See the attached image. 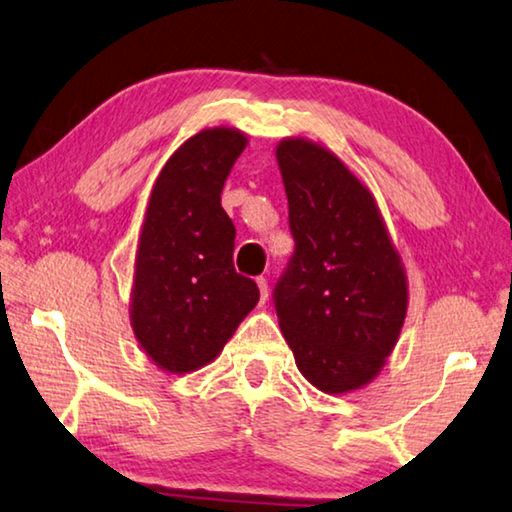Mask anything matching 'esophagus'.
Instances as JSON below:
<instances>
[{"label": "esophagus", "instance_id": "esophagus-1", "mask_svg": "<svg viewBox=\"0 0 512 512\" xmlns=\"http://www.w3.org/2000/svg\"><path fill=\"white\" fill-rule=\"evenodd\" d=\"M257 287H259V298H262V303H266V298H269V280H266L264 275H259Z\"/></svg>", "mask_w": 512, "mask_h": 512}]
</instances>
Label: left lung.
Masks as SVG:
<instances>
[{
    "mask_svg": "<svg viewBox=\"0 0 512 512\" xmlns=\"http://www.w3.org/2000/svg\"><path fill=\"white\" fill-rule=\"evenodd\" d=\"M294 255L273 305L296 364L314 387L367 385L399 339L408 310L401 259L367 186L310 141L278 145Z\"/></svg>",
    "mask_w": 512,
    "mask_h": 512,
    "instance_id": "obj_1",
    "label": "left lung"
}]
</instances>
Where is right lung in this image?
Here are the masks:
<instances>
[{
    "label": "right lung",
    "mask_w": 512,
    "mask_h": 512,
    "mask_svg": "<svg viewBox=\"0 0 512 512\" xmlns=\"http://www.w3.org/2000/svg\"><path fill=\"white\" fill-rule=\"evenodd\" d=\"M246 148L237 129H205L175 150L154 182L136 253L132 328L170 373L212 362L259 300L234 269L232 218L221 191Z\"/></svg>",
    "instance_id": "obj_1"
}]
</instances>
